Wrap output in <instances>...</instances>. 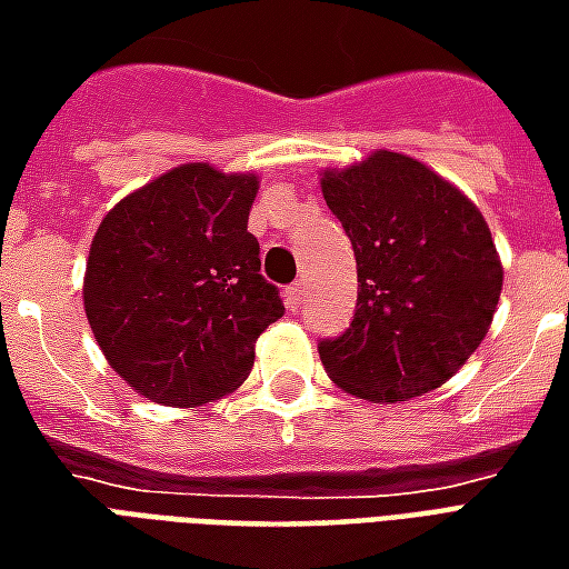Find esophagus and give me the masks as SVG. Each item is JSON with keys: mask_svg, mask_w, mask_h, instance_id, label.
<instances>
[{"mask_svg": "<svg viewBox=\"0 0 569 569\" xmlns=\"http://www.w3.org/2000/svg\"><path fill=\"white\" fill-rule=\"evenodd\" d=\"M305 283H292L289 289H286V308L289 310H301V305H305Z\"/></svg>", "mask_w": 569, "mask_h": 569, "instance_id": "1", "label": "esophagus"}]
</instances>
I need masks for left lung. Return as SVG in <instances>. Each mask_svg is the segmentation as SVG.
<instances>
[{"label":"left lung","instance_id":"left-lung-1","mask_svg":"<svg viewBox=\"0 0 569 569\" xmlns=\"http://www.w3.org/2000/svg\"><path fill=\"white\" fill-rule=\"evenodd\" d=\"M322 198L357 256V313L320 341L345 393L408 402L436 390L485 341L500 301L502 264L485 216L418 158L371 151L329 167Z\"/></svg>","mask_w":569,"mask_h":569}]
</instances>
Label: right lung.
I'll return each mask as SVG.
<instances>
[{"mask_svg":"<svg viewBox=\"0 0 569 569\" xmlns=\"http://www.w3.org/2000/svg\"><path fill=\"white\" fill-rule=\"evenodd\" d=\"M256 173L179 163L106 212L88 252L84 313L118 378L158 406L194 408L247 381L283 317L261 277Z\"/></svg>","mask_w":569,"mask_h":569,"instance_id":"1","label":"right lung"}]
</instances>
